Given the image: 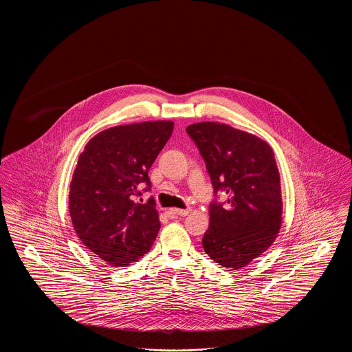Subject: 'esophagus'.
<instances>
[{"mask_svg":"<svg viewBox=\"0 0 352 352\" xmlns=\"http://www.w3.org/2000/svg\"><path fill=\"white\" fill-rule=\"evenodd\" d=\"M170 214L173 215H178V217H186L190 214V210L186 208V210H181V208H171L170 210Z\"/></svg>","mask_w":352,"mask_h":352,"instance_id":"esophagus-1","label":"esophagus"}]
</instances>
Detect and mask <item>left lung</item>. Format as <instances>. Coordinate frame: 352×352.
<instances>
[{"label": "left lung", "mask_w": 352, "mask_h": 352, "mask_svg": "<svg viewBox=\"0 0 352 352\" xmlns=\"http://www.w3.org/2000/svg\"><path fill=\"white\" fill-rule=\"evenodd\" d=\"M186 132L198 146L215 197L204 252L219 265L234 270L268 250L281 227L280 173L268 142L227 124L197 122Z\"/></svg>", "instance_id": "left-lung-1"}]
</instances>
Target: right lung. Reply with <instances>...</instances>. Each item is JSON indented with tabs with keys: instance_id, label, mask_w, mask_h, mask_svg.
Segmentation results:
<instances>
[{
	"instance_id": "add662e5",
	"label": "right lung",
	"mask_w": 352,
	"mask_h": 352,
	"mask_svg": "<svg viewBox=\"0 0 352 352\" xmlns=\"http://www.w3.org/2000/svg\"><path fill=\"white\" fill-rule=\"evenodd\" d=\"M173 121L118 125L92 137L69 184L68 210L84 245L112 267H125L151 251L161 223L151 198L149 168L173 133ZM142 201V199H140Z\"/></svg>"
}]
</instances>
